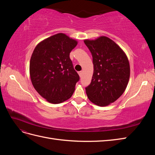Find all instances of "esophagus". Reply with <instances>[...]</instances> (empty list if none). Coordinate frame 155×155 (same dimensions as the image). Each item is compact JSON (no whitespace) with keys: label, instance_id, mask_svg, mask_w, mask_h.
Listing matches in <instances>:
<instances>
[{"label":"esophagus","instance_id":"34e87169","mask_svg":"<svg viewBox=\"0 0 155 155\" xmlns=\"http://www.w3.org/2000/svg\"><path fill=\"white\" fill-rule=\"evenodd\" d=\"M78 74H79V76H80V77H82V75H83V72H82V71H79V72H78Z\"/></svg>","mask_w":155,"mask_h":155}]
</instances>
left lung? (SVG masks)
I'll return each mask as SVG.
<instances>
[{"label": "left lung", "instance_id": "obj_1", "mask_svg": "<svg viewBox=\"0 0 155 155\" xmlns=\"http://www.w3.org/2000/svg\"><path fill=\"white\" fill-rule=\"evenodd\" d=\"M84 43L92 56L94 73L87 95L94 104L101 107L113 103L122 95L130 77L127 58L120 46L107 37Z\"/></svg>", "mask_w": 155, "mask_h": 155}]
</instances>
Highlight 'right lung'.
Masks as SVG:
<instances>
[{"mask_svg": "<svg viewBox=\"0 0 155 155\" xmlns=\"http://www.w3.org/2000/svg\"><path fill=\"white\" fill-rule=\"evenodd\" d=\"M77 44L65 34H58L41 42L33 51L30 63L32 85L51 104L69 99L79 80L70 59V51Z\"/></svg>", "mask_w": 155, "mask_h": 155, "instance_id": "obj_1", "label": "right lung"}]
</instances>
